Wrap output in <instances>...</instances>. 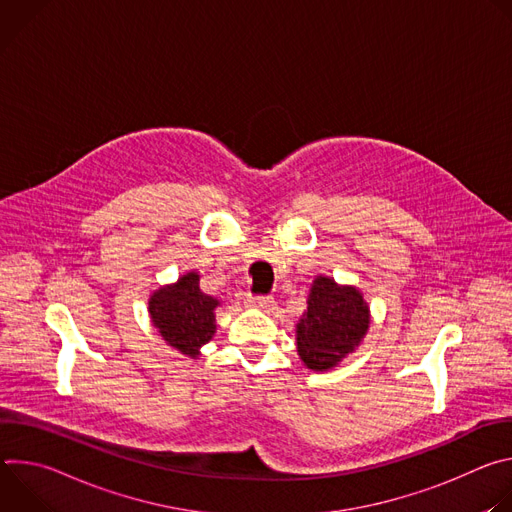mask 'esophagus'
I'll use <instances>...</instances> for the list:
<instances>
[{
    "label": "esophagus",
    "instance_id": "34e87169",
    "mask_svg": "<svg viewBox=\"0 0 512 512\" xmlns=\"http://www.w3.org/2000/svg\"><path fill=\"white\" fill-rule=\"evenodd\" d=\"M247 306L255 310H269L273 306V298L269 296H257V298H247Z\"/></svg>",
    "mask_w": 512,
    "mask_h": 512
}]
</instances>
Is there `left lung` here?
Segmentation results:
<instances>
[{
	"label": "left lung",
	"mask_w": 512,
	"mask_h": 512,
	"mask_svg": "<svg viewBox=\"0 0 512 512\" xmlns=\"http://www.w3.org/2000/svg\"><path fill=\"white\" fill-rule=\"evenodd\" d=\"M371 328V308L356 285L316 275L308 308L296 324L298 356L312 371H330L352 354Z\"/></svg>",
	"instance_id": "obj_1"
}]
</instances>
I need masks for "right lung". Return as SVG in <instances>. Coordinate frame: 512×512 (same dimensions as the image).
Instances as JSON below:
<instances>
[{
	"label": "right lung",
	"mask_w": 512,
	"mask_h": 512,
	"mask_svg": "<svg viewBox=\"0 0 512 512\" xmlns=\"http://www.w3.org/2000/svg\"><path fill=\"white\" fill-rule=\"evenodd\" d=\"M218 306L221 300L200 289L198 271H188L174 283L160 285L154 291L148 300V314L168 346L196 360L200 348L216 332Z\"/></svg>",
	"instance_id": "add662e5"
}]
</instances>
